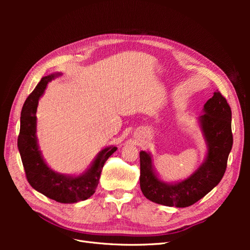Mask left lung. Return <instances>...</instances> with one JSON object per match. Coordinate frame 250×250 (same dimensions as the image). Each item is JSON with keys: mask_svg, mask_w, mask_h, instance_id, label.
<instances>
[{"mask_svg": "<svg viewBox=\"0 0 250 250\" xmlns=\"http://www.w3.org/2000/svg\"><path fill=\"white\" fill-rule=\"evenodd\" d=\"M199 124L208 146L206 160L191 176L176 184H167L158 178L152 165V156L140 152V186L144 196L166 207L187 208L203 198L222 179L232 147L231 110L220 92L203 106Z\"/></svg>", "mask_w": 250, "mask_h": 250, "instance_id": "1", "label": "left lung"}]
</instances>
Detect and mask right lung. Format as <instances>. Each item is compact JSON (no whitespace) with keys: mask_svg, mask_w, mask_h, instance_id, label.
Masks as SVG:
<instances>
[{"mask_svg":"<svg viewBox=\"0 0 250 250\" xmlns=\"http://www.w3.org/2000/svg\"><path fill=\"white\" fill-rule=\"evenodd\" d=\"M60 75L62 73H56L42 77L27 98L21 112L18 148L27 180L34 190L60 203H75L89 198L95 193L105 162L118 148L109 146L101 150L90 167L78 176L57 173L46 164L37 144L36 110L48 83Z\"/></svg>","mask_w":250,"mask_h":250,"instance_id":"1","label":"right lung"}]
</instances>
